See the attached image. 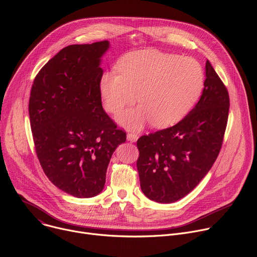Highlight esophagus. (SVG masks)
Masks as SVG:
<instances>
[{"label":"esophagus","mask_w":257,"mask_h":257,"mask_svg":"<svg viewBox=\"0 0 257 257\" xmlns=\"http://www.w3.org/2000/svg\"><path fill=\"white\" fill-rule=\"evenodd\" d=\"M138 139V135L134 134V133H128L127 134V140L131 141V142H135Z\"/></svg>","instance_id":"esophagus-1"}]
</instances>
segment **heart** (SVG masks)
<instances>
[{"instance_id": "heart-1", "label": "heart", "mask_w": 257, "mask_h": 257, "mask_svg": "<svg viewBox=\"0 0 257 257\" xmlns=\"http://www.w3.org/2000/svg\"><path fill=\"white\" fill-rule=\"evenodd\" d=\"M118 67L121 73L109 70L102 74L100 97L105 111L117 114L137 94L140 104L117 118L133 130L149 123L161 129L177 124L190 112L204 85L203 69L196 60L155 49L131 52Z\"/></svg>"}]
</instances>
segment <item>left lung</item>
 Here are the masks:
<instances>
[{"label": "left lung", "mask_w": 257, "mask_h": 257, "mask_svg": "<svg viewBox=\"0 0 257 257\" xmlns=\"http://www.w3.org/2000/svg\"><path fill=\"white\" fill-rule=\"evenodd\" d=\"M229 106L228 90L206 60L204 88L189 114L175 126L137 140V170L146 197L172 203L199 184L221 151Z\"/></svg>", "instance_id": "8db88e82"}]
</instances>
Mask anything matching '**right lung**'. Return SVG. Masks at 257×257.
Returning a JSON list of instances; mask_svg holds the SVG:
<instances>
[{
    "label": "right lung",
    "mask_w": 257,
    "mask_h": 257,
    "mask_svg": "<svg viewBox=\"0 0 257 257\" xmlns=\"http://www.w3.org/2000/svg\"><path fill=\"white\" fill-rule=\"evenodd\" d=\"M107 41L62 49L36 75L29 97L30 126L41 166L53 184L78 198L99 194L126 133L101 105V57Z\"/></svg>",
    "instance_id": "right-lung-1"
}]
</instances>
